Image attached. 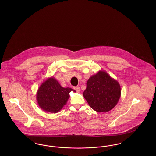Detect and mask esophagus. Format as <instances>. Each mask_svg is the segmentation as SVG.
Segmentation results:
<instances>
[{
	"mask_svg": "<svg viewBox=\"0 0 156 156\" xmlns=\"http://www.w3.org/2000/svg\"><path fill=\"white\" fill-rule=\"evenodd\" d=\"M74 89L76 92H80V87H74Z\"/></svg>",
	"mask_w": 156,
	"mask_h": 156,
	"instance_id": "34e87169",
	"label": "esophagus"
}]
</instances>
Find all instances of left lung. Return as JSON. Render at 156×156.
Segmentation results:
<instances>
[{"label":"left lung","instance_id":"8db88e82","mask_svg":"<svg viewBox=\"0 0 156 156\" xmlns=\"http://www.w3.org/2000/svg\"><path fill=\"white\" fill-rule=\"evenodd\" d=\"M83 96L94 111L107 112L118 104L121 88L119 82L106 71H99L88 79Z\"/></svg>","mask_w":156,"mask_h":156}]
</instances>
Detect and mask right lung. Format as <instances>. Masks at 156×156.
<instances>
[{
    "label": "right lung",
    "mask_w": 156,
    "mask_h": 156,
    "mask_svg": "<svg viewBox=\"0 0 156 156\" xmlns=\"http://www.w3.org/2000/svg\"><path fill=\"white\" fill-rule=\"evenodd\" d=\"M74 89L62 87L54 77L47 78L38 88L36 99L39 107L44 111L56 113L62 109Z\"/></svg>",
    "instance_id": "1"
}]
</instances>
